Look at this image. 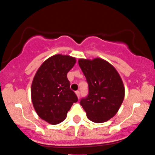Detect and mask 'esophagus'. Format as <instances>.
<instances>
[{"label": "esophagus", "instance_id": "34e87169", "mask_svg": "<svg viewBox=\"0 0 155 155\" xmlns=\"http://www.w3.org/2000/svg\"><path fill=\"white\" fill-rule=\"evenodd\" d=\"M76 95H77L78 98H79V97H80V92L79 91H76Z\"/></svg>", "mask_w": 155, "mask_h": 155}]
</instances>
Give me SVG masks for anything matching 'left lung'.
<instances>
[{"label": "left lung", "mask_w": 155, "mask_h": 155, "mask_svg": "<svg viewBox=\"0 0 155 155\" xmlns=\"http://www.w3.org/2000/svg\"><path fill=\"white\" fill-rule=\"evenodd\" d=\"M79 65L89 90L88 95L80 101V104L92 122H106L116 114L124 100V87L120 74L101 58L79 59Z\"/></svg>", "instance_id": "obj_1"}]
</instances>
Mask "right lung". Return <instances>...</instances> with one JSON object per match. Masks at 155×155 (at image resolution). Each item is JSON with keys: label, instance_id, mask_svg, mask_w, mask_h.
I'll use <instances>...</instances> for the list:
<instances>
[{"label": "right lung", "instance_id": "1", "mask_svg": "<svg viewBox=\"0 0 155 155\" xmlns=\"http://www.w3.org/2000/svg\"><path fill=\"white\" fill-rule=\"evenodd\" d=\"M76 63V58L55 54L42 63L33 78L31 98L37 114L51 124H59L67 117L74 103L78 101L70 89L67 74Z\"/></svg>", "mask_w": 155, "mask_h": 155}]
</instances>
